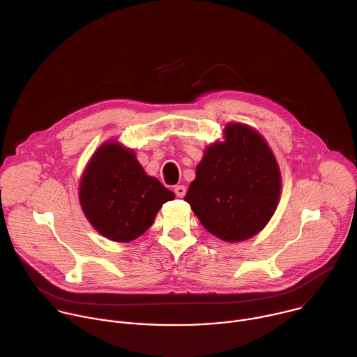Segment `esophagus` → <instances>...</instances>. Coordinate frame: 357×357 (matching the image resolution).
<instances>
[{
  "label": "esophagus",
  "instance_id": "34e87169",
  "mask_svg": "<svg viewBox=\"0 0 357 357\" xmlns=\"http://www.w3.org/2000/svg\"><path fill=\"white\" fill-rule=\"evenodd\" d=\"M174 190H175V195H176L178 197H183V196L186 195V188H185L183 185H176Z\"/></svg>",
  "mask_w": 357,
  "mask_h": 357
}]
</instances>
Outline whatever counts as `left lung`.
Wrapping results in <instances>:
<instances>
[{"mask_svg": "<svg viewBox=\"0 0 357 357\" xmlns=\"http://www.w3.org/2000/svg\"><path fill=\"white\" fill-rule=\"evenodd\" d=\"M196 167L185 200L208 231L225 241L257 234L275 212L281 190L277 161L259 132L227 124Z\"/></svg>", "mask_w": 357, "mask_h": 357, "instance_id": "left-lung-1", "label": "left lung"}]
</instances>
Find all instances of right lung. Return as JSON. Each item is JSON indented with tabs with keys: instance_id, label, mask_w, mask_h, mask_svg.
<instances>
[{
	"instance_id": "right-lung-1",
	"label": "right lung",
	"mask_w": 357,
	"mask_h": 357,
	"mask_svg": "<svg viewBox=\"0 0 357 357\" xmlns=\"http://www.w3.org/2000/svg\"><path fill=\"white\" fill-rule=\"evenodd\" d=\"M79 197L98 233L126 243L146 231L161 206L175 195L144 172L131 149L107 142L87 165Z\"/></svg>"
}]
</instances>
